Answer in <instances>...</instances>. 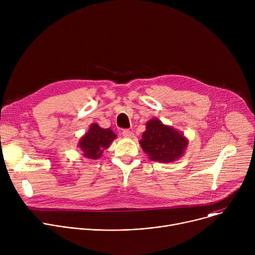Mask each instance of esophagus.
<instances>
[{
	"label": "esophagus",
	"instance_id": "obj_1",
	"mask_svg": "<svg viewBox=\"0 0 255 255\" xmlns=\"http://www.w3.org/2000/svg\"><path fill=\"white\" fill-rule=\"evenodd\" d=\"M122 134H123V136H124L125 138H132V137L134 136L133 132H132L131 130H129V129H125V130H123Z\"/></svg>",
	"mask_w": 255,
	"mask_h": 255
}]
</instances>
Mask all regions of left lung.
Segmentation results:
<instances>
[{
	"label": "left lung",
	"instance_id": "1",
	"mask_svg": "<svg viewBox=\"0 0 255 255\" xmlns=\"http://www.w3.org/2000/svg\"><path fill=\"white\" fill-rule=\"evenodd\" d=\"M139 143L150 160L169 163L185 154L189 140L183 132L152 118L146 123Z\"/></svg>",
	"mask_w": 255,
	"mask_h": 255
}]
</instances>
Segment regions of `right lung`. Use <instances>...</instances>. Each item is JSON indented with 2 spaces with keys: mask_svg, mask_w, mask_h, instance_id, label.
Returning a JSON list of instances; mask_svg holds the SVG:
<instances>
[{
  "mask_svg": "<svg viewBox=\"0 0 255 255\" xmlns=\"http://www.w3.org/2000/svg\"><path fill=\"white\" fill-rule=\"evenodd\" d=\"M117 135L110 128L104 129L97 123L91 124L89 130L81 137L78 146L83 151V156L89 159H98L102 156L103 151L107 149Z\"/></svg>",
  "mask_w": 255,
  "mask_h": 255,
  "instance_id": "add662e5",
  "label": "right lung"
}]
</instances>
